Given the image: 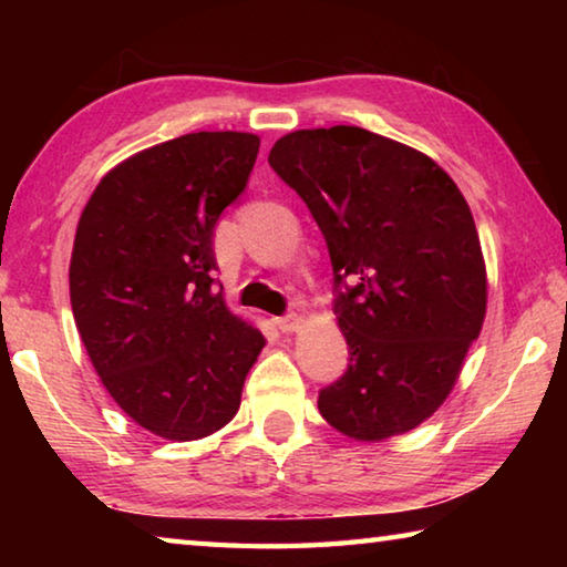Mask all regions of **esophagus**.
I'll return each mask as SVG.
<instances>
[{"label": "esophagus", "instance_id": "esophagus-1", "mask_svg": "<svg viewBox=\"0 0 567 567\" xmlns=\"http://www.w3.org/2000/svg\"><path fill=\"white\" fill-rule=\"evenodd\" d=\"M297 324H300V315H282V318H275V328L282 330V332H295Z\"/></svg>", "mask_w": 567, "mask_h": 567}]
</instances>
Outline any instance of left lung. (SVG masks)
I'll list each match as a JSON object with an SVG mask.
<instances>
[{
	"instance_id": "obj_1",
	"label": "left lung",
	"mask_w": 567,
	"mask_h": 567,
	"mask_svg": "<svg viewBox=\"0 0 567 567\" xmlns=\"http://www.w3.org/2000/svg\"><path fill=\"white\" fill-rule=\"evenodd\" d=\"M270 167L328 243L350 364L320 390L342 435L380 443L443 405L485 320L487 280L463 192L433 159L362 127L297 130Z\"/></svg>"
}]
</instances>
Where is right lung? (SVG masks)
Returning a JSON list of instances; mask_svg holds the SVG:
<instances>
[{
  "mask_svg": "<svg viewBox=\"0 0 567 567\" xmlns=\"http://www.w3.org/2000/svg\"><path fill=\"white\" fill-rule=\"evenodd\" d=\"M260 137L192 132L120 162L80 217L70 297L112 400L150 433L199 440L237 415L262 332L227 310L215 225Z\"/></svg>",
  "mask_w": 567,
  "mask_h": 567,
  "instance_id": "1",
  "label": "right lung"
}]
</instances>
